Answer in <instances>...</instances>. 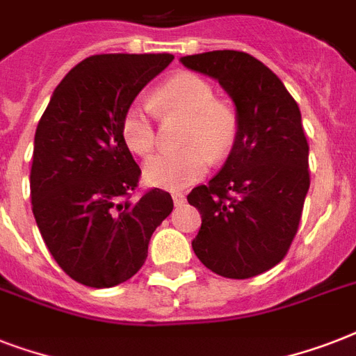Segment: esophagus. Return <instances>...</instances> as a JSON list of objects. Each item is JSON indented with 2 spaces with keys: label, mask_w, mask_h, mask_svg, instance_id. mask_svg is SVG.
<instances>
[{
  "label": "esophagus",
  "mask_w": 356,
  "mask_h": 356,
  "mask_svg": "<svg viewBox=\"0 0 356 356\" xmlns=\"http://www.w3.org/2000/svg\"><path fill=\"white\" fill-rule=\"evenodd\" d=\"M172 197H173V203H175V205H183L184 203V194L183 192H172Z\"/></svg>",
  "instance_id": "esophagus-1"
}]
</instances>
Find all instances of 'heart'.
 I'll return each instance as SVG.
<instances>
[{"label":"heart","mask_w":356,"mask_h":356,"mask_svg":"<svg viewBox=\"0 0 356 356\" xmlns=\"http://www.w3.org/2000/svg\"><path fill=\"white\" fill-rule=\"evenodd\" d=\"M161 113H175L188 118L181 136L183 149L161 153L145 162V183L156 188L177 190L200 181L209 170L211 159L218 161L236 138V116L227 105L216 102L209 81L194 74H179L155 92ZM122 138L134 155L147 156L155 147V120L149 107L129 105L123 113Z\"/></svg>","instance_id":"obj_1"}]
</instances>
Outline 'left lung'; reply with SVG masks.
<instances>
[{"instance_id": "1", "label": "left lung", "mask_w": 356, "mask_h": 356, "mask_svg": "<svg viewBox=\"0 0 356 356\" xmlns=\"http://www.w3.org/2000/svg\"><path fill=\"white\" fill-rule=\"evenodd\" d=\"M181 63L216 79L236 107V138L227 161L186 197L201 214L192 248L218 275H260L288 253L310 186L298 103L249 53L223 49L181 57Z\"/></svg>"}]
</instances>
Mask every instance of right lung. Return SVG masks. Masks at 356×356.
I'll list each match as a JSON object with an SVG mask.
<instances>
[{"label":"right lung","instance_id":"1","mask_svg":"<svg viewBox=\"0 0 356 356\" xmlns=\"http://www.w3.org/2000/svg\"><path fill=\"white\" fill-rule=\"evenodd\" d=\"M170 53L92 55L68 72L35 133L31 205L57 264L74 281L111 288L136 273L151 234L173 211L161 188L129 201L140 168L122 138L123 113Z\"/></svg>","mask_w":356,"mask_h":356}]
</instances>
